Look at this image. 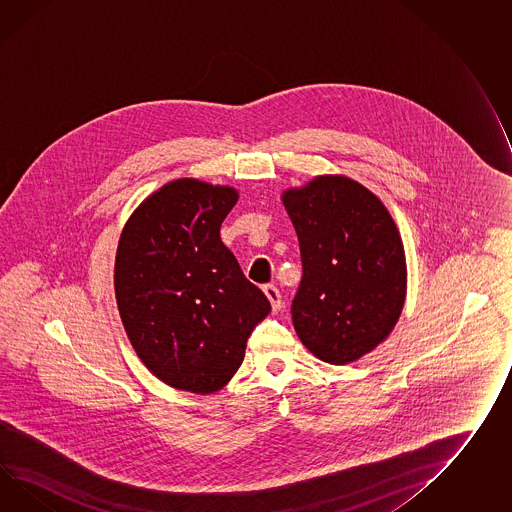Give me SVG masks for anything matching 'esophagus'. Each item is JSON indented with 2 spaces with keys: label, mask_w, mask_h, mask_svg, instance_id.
I'll list each match as a JSON object with an SVG mask.
<instances>
[{
  "label": "esophagus",
  "mask_w": 512,
  "mask_h": 512,
  "mask_svg": "<svg viewBox=\"0 0 512 512\" xmlns=\"http://www.w3.org/2000/svg\"><path fill=\"white\" fill-rule=\"evenodd\" d=\"M262 290H264L266 298L272 303V309L279 311V309H281V294H279V290H277L274 285H264Z\"/></svg>",
  "instance_id": "esophagus-1"
}]
</instances>
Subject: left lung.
I'll use <instances>...</instances> for the list:
<instances>
[{"instance_id": "obj_1", "label": "left lung", "mask_w": 512, "mask_h": 512, "mask_svg": "<svg viewBox=\"0 0 512 512\" xmlns=\"http://www.w3.org/2000/svg\"><path fill=\"white\" fill-rule=\"evenodd\" d=\"M281 200L303 262L294 329L320 361H359L403 311L407 262L398 227L383 201L346 175H316Z\"/></svg>"}]
</instances>
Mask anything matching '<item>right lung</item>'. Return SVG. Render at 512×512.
<instances>
[{
	"mask_svg": "<svg viewBox=\"0 0 512 512\" xmlns=\"http://www.w3.org/2000/svg\"><path fill=\"white\" fill-rule=\"evenodd\" d=\"M237 188L175 179L142 201L118 240L114 294L138 359L168 387L224 388L272 311L220 238Z\"/></svg>",
	"mask_w": 512,
	"mask_h": 512,
	"instance_id": "add662e5",
	"label": "right lung"
}]
</instances>
